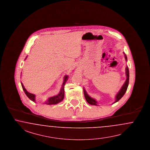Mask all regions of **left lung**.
<instances>
[{
    "label": "left lung",
    "mask_w": 150,
    "mask_h": 150,
    "mask_svg": "<svg viewBox=\"0 0 150 150\" xmlns=\"http://www.w3.org/2000/svg\"><path fill=\"white\" fill-rule=\"evenodd\" d=\"M124 54V57L125 58L126 61L127 62V56L126 55L125 53L124 52H123ZM125 73H126V79L125 82L123 84L122 86L121 87L120 91L118 92V93H117L115 97V102H114L112 104H114L117 102H118L120 99H121L122 97L124 96V95L125 94V92L127 91V87L129 86V68L127 67V66H126L125 68ZM83 92H84V97L87 100V102L91 105H98V103L97 102V100L93 98L91 96H89L88 95V94L87 93L86 89H84V88H83Z\"/></svg>",
    "instance_id": "8db88e82"
}]
</instances>
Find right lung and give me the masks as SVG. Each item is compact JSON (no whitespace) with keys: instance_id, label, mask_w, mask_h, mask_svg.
<instances>
[{"instance_id":"add662e5","label":"right lung","mask_w":150,"mask_h":150,"mask_svg":"<svg viewBox=\"0 0 150 150\" xmlns=\"http://www.w3.org/2000/svg\"><path fill=\"white\" fill-rule=\"evenodd\" d=\"M28 56H26V57L25 58V59H26L27 58ZM68 75H66L64 78H63V82L62 84V87L61 88V90L59 91V93H58L57 95H56L54 96L53 97H50L48 98V99L45 102H44V103L45 104H47V105H55V104H57L59 103L62 102L64 99V85L66 84V82L67 81L68 79ZM21 86L22 88L24 91L25 94L26 95V96L29 98V99L32 100L33 102H34L35 103L36 102V99H35V98H36V96L34 94H32V93H30L29 92L27 91V90L25 89L23 83L21 82Z\"/></svg>"}]
</instances>
